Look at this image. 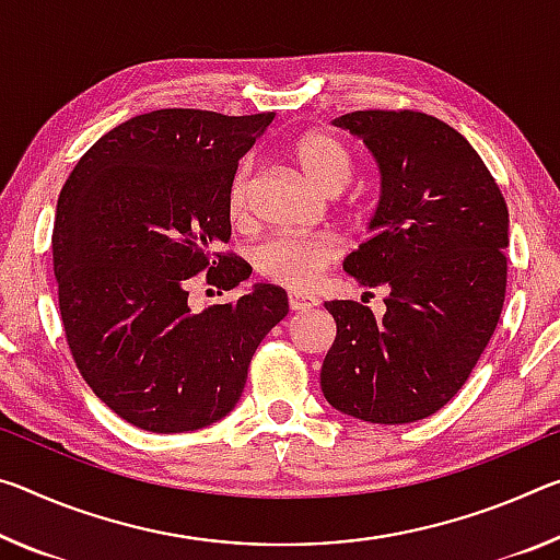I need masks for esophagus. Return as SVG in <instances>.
I'll return each mask as SVG.
<instances>
[{
  "instance_id": "obj_1",
  "label": "esophagus",
  "mask_w": 560,
  "mask_h": 560,
  "mask_svg": "<svg viewBox=\"0 0 560 560\" xmlns=\"http://www.w3.org/2000/svg\"><path fill=\"white\" fill-rule=\"evenodd\" d=\"M314 306H316V299H312V296H299V294L289 296V308L296 314L308 312V308H314Z\"/></svg>"
}]
</instances>
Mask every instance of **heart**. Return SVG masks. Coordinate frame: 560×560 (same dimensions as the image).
<instances>
[{
	"mask_svg": "<svg viewBox=\"0 0 560 560\" xmlns=\"http://www.w3.org/2000/svg\"><path fill=\"white\" fill-rule=\"evenodd\" d=\"M296 164L318 189L326 194L341 191L353 176V156L339 137L326 131H312L296 139ZM248 184L252 162H242L232 176L226 207L232 219L242 221L248 214ZM339 259V244L334 236H271L256 246L254 266L264 279L291 291H306L324 277V271Z\"/></svg>",
	"mask_w": 560,
	"mask_h": 560,
	"instance_id": "b5f03b06",
	"label": "heart"
}]
</instances>
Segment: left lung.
<instances>
[{
    "mask_svg": "<svg viewBox=\"0 0 560 560\" xmlns=\"http://www.w3.org/2000/svg\"><path fill=\"white\" fill-rule=\"evenodd\" d=\"M334 124L363 139L381 168L371 236L343 271L388 296L384 316L359 301H326L336 341L322 392L353 419L421 421L458 394L499 324L509 207L483 159L446 121L366 109Z\"/></svg>",
    "mask_w": 560,
    "mask_h": 560,
    "instance_id": "obj_1",
    "label": "left lung"
}]
</instances>
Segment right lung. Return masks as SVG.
<instances>
[{
	"instance_id": "add662e5",
	"label": "right lung",
	"mask_w": 560,
	"mask_h": 560,
	"mask_svg": "<svg viewBox=\"0 0 560 560\" xmlns=\"http://www.w3.org/2000/svg\"><path fill=\"white\" fill-rule=\"evenodd\" d=\"M273 112L226 117L156 109L94 141L57 201L51 254L59 312L79 374L137 429L217 423L244 392L248 363L289 314L287 291L256 283L191 312L189 283L232 291L252 266L232 238V176Z\"/></svg>"
}]
</instances>
